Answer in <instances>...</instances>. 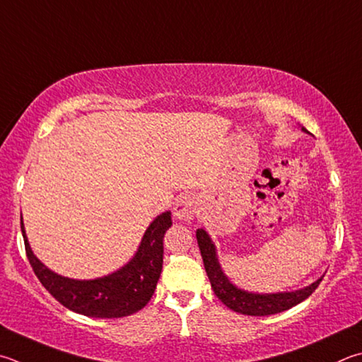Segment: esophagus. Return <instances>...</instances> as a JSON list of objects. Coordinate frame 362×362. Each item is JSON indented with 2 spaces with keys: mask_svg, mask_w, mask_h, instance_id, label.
I'll return each instance as SVG.
<instances>
[{
  "mask_svg": "<svg viewBox=\"0 0 362 362\" xmlns=\"http://www.w3.org/2000/svg\"><path fill=\"white\" fill-rule=\"evenodd\" d=\"M196 210H198V202H196L194 196L183 194L175 202L174 215L179 220H192L196 214Z\"/></svg>",
  "mask_w": 362,
  "mask_h": 362,
  "instance_id": "obj_1",
  "label": "esophagus"
}]
</instances>
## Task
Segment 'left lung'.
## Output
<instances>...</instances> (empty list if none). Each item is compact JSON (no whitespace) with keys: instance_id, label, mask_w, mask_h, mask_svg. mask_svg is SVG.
Masks as SVG:
<instances>
[{"instance_id":"left-lung-1","label":"left lung","mask_w":362,"mask_h":362,"mask_svg":"<svg viewBox=\"0 0 362 362\" xmlns=\"http://www.w3.org/2000/svg\"><path fill=\"white\" fill-rule=\"evenodd\" d=\"M305 131V128H302ZM196 239H198V245L201 250V256L204 261V267L209 275L210 285L223 304L231 308V310L242 313V315H252V317H266V315L280 313L288 310L299 302L307 299L315 290H317L320 281L323 279H318L310 286L304 288V290L293 291V293H277V294H253L248 291H242L235 288L231 281H229L225 274L221 272L218 259L215 255V247L210 240L209 234L204 229L196 231Z\"/></svg>"}]
</instances>
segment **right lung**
Instances as JSON below:
<instances>
[{"instance_id":"1","label":"right lung","mask_w":362,"mask_h":362,"mask_svg":"<svg viewBox=\"0 0 362 362\" xmlns=\"http://www.w3.org/2000/svg\"><path fill=\"white\" fill-rule=\"evenodd\" d=\"M170 225V212L156 216L136 256L120 271L96 280H71L49 271L33 255L21 221L26 256L42 286L69 310L93 318L128 317L147 305L161 275L163 239Z\"/></svg>"}]
</instances>
